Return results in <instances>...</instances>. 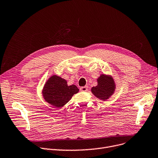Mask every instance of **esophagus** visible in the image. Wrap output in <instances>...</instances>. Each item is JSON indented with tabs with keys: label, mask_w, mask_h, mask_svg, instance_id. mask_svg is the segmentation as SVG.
<instances>
[{
	"label": "esophagus",
	"mask_w": 158,
	"mask_h": 158,
	"mask_svg": "<svg viewBox=\"0 0 158 158\" xmlns=\"http://www.w3.org/2000/svg\"><path fill=\"white\" fill-rule=\"evenodd\" d=\"M88 86H83V87H81L80 88V90L81 91V92H86V91L88 90Z\"/></svg>",
	"instance_id": "1"
}]
</instances>
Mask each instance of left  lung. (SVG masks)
Segmentation results:
<instances>
[{"label": "left lung", "mask_w": 158, "mask_h": 158, "mask_svg": "<svg viewBox=\"0 0 158 158\" xmlns=\"http://www.w3.org/2000/svg\"><path fill=\"white\" fill-rule=\"evenodd\" d=\"M98 85L92 88V94L98 98L102 101L108 99L113 94L115 89L114 81L110 76L102 74L97 79Z\"/></svg>", "instance_id": "8db88e82"}]
</instances>
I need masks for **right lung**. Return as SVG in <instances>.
<instances>
[{
	"instance_id": "right-lung-1",
	"label": "right lung",
	"mask_w": 158,
	"mask_h": 158,
	"mask_svg": "<svg viewBox=\"0 0 158 158\" xmlns=\"http://www.w3.org/2000/svg\"><path fill=\"white\" fill-rule=\"evenodd\" d=\"M78 92L79 89L76 85L68 86L65 79L54 75L46 82L42 94L46 102L60 107L67 103Z\"/></svg>"
}]
</instances>
